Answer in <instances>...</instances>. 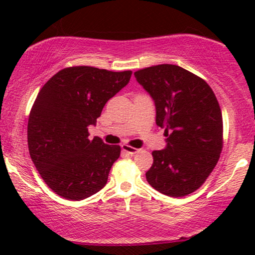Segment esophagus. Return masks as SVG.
<instances>
[{"mask_svg": "<svg viewBox=\"0 0 255 255\" xmlns=\"http://www.w3.org/2000/svg\"><path fill=\"white\" fill-rule=\"evenodd\" d=\"M122 149H123V152H125V153H128V154H130V155H133V154H135V153H138L139 152V149L138 148H134V147H131V146H128V145H122Z\"/></svg>", "mask_w": 255, "mask_h": 255, "instance_id": "1", "label": "esophagus"}]
</instances>
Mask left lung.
Listing matches in <instances>:
<instances>
[{
    "label": "left lung",
    "instance_id": "left-lung-1",
    "mask_svg": "<svg viewBox=\"0 0 255 255\" xmlns=\"http://www.w3.org/2000/svg\"><path fill=\"white\" fill-rule=\"evenodd\" d=\"M155 103L158 127L167 146L153 151L146 180L172 197L197 190L217 165L223 148L221 107L210 86L176 65H156L134 72Z\"/></svg>",
    "mask_w": 255,
    "mask_h": 255
}]
</instances>
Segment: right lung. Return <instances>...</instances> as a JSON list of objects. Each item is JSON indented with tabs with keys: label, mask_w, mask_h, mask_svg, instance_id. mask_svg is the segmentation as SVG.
Segmentation results:
<instances>
[{
	"label": "right lung",
	"mask_w": 255,
	"mask_h": 255,
	"mask_svg": "<svg viewBox=\"0 0 255 255\" xmlns=\"http://www.w3.org/2000/svg\"><path fill=\"white\" fill-rule=\"evenodd\" d=\"M131 74L73 66L59 71L38 93L27 122V145L40 176L59 196L80 201L106 186L121 146L99 137L90 140L88 128Z\"/></svg>",
	"instance_id": "add662e5"
}]
</instances>
